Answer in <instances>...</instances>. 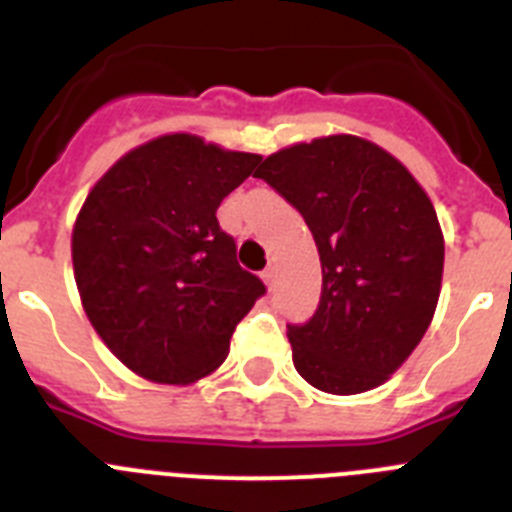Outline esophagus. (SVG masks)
Returning a JSON list of instances; mask_svg holds the SVG:
<instances>
[{
    "mask_svg": "<svg viewBox=\"0 0 512 512\" xmlns=\"http://www.w3.org/2000/svg\"><path fill=\"white\" fill-rule=\"evenodd\" d=\"M262 281H265V286L268 288H275V281H278V270L275 268L265 270V273H262Z\"/></svg>",
    "mask_w": 512,
    "mask_h": 512,
    "instance_id": "1",
    "label": "esophagus"
}]
</instances>
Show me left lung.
Instances as JSON below:
<instances>
[{
    "label": "left lung",
    "instance_id": "left-lung-1",
    "mask_svg": "<svg viewBox=\"0 0 512 512\" xmlns=\"http://www.w3.org/2000/svg\"><path fill=\"white\" fill-rule=\"evenodd\" d=\"M255 175L299 208L322 262L314 317L288 327L293 366L337 397L376 389L438 306L446 242L433 201L397 157L350 133L286 146Z\"/></svg>",
    "mask_w": 512,
    "mask_h": 512
}]
</instances>
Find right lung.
I'll return each mask as SVG.
<instances>
[{
    "label": "right lung",
    "instance_id": "add662e5",
    "mask_svg": "<svg viewBox=\"0 0 512 512\" xmlns=\"http://www.w3.org/2000/svg\"><path fill=\"white\" fill-rule=\"evenodd\" d=\"M260 159L164 133L126 151L84 198L71 229L82 309L141 379L188 386L216 371L234 327L265 293L216 221Z\"/></svg>",
    "mask_w": 512,
    "mask_h": 512
}]
</instances>
